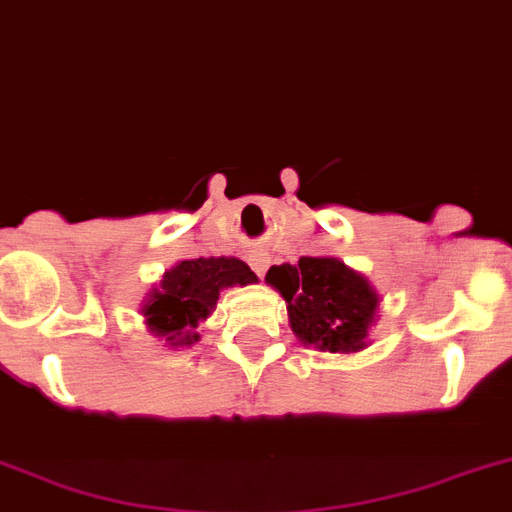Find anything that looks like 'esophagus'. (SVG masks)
<instances>
[{
    "label": "esophagus",
    "mask_w": 512,
    "mask_h": 512,
    "mask_svg": "<svg viewBox=\"0 0 512 512\" xmlns=\"http://www.w3.org/2000/svg\"><path fill=\"white\" fill-rule=\"evenodd\" d=\"M269 253H264V251H253L251 256H248V264H251V269L256 274H259V277H264L266 274V269H269Z\"/></svg>",
    "instance_id": "34e87169"
}]
</instances>
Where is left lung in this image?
Here are the masks:
<instances>
[{
  "label": "left lung",
  "instance_id": "left-lung-1",
  "mask_svg": "<svg viewBox=\"0 0 512 512\" xmlns=\"http://www.w3.org/2000/svg\"><path fill=\"white\" fill-rule=\"evenodd\" d=\"M266 285L285 298L292 334L318 352L352 355L368 347L381 295L365 274L334 256H303L266 272Z\"/></svg>",
  "mask_w": 512,
  "mask_h": 512
}]
</instances>
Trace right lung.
<instances>
[{
    "instance_id": "add662e5",
    "label": "right lung",
    "mask_w": 512,
    "mask_h": 512,
    "mask_svg": "<svg viewBox=\"0 0 512 512\" xmlns=\"http://www.w3.org/2000/svg\"><path fill=\"white\" fill-rule=\"evenodd\" d=\"M253 282L256 274L235 256L178 261L144 295L139 313L152 336H160L170 347H191L202 339L196 329L212 316L220 292Z\"/></svg>"
}]
</instances>
